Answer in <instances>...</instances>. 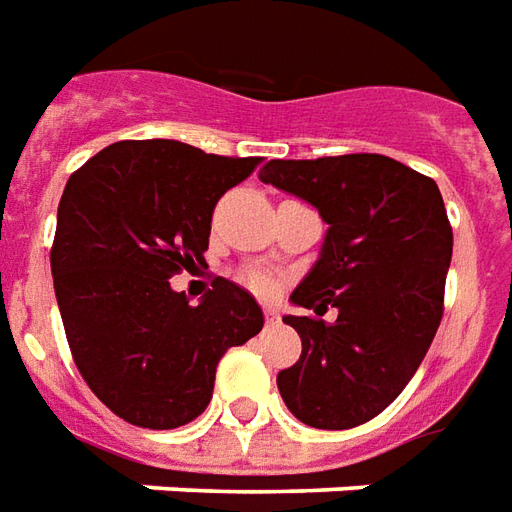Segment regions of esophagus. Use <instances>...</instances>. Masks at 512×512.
Listing matches in <instances>:
<instances>
[{
  "mask_svg": "<svg viewBox=\"0 0 512 512\" xmlns=\"http://www.w3.org/2000/svg\"><path fill=\"white\" fill-rule=\"evenodd\" d=\"M264 320H267V325H278L281 322V314H278V308H264Z\"/></svg>",
  "mask_w": 512,
  "mask_h": 512,
  "instance_id": "34e87169",
  "label": "esophagus"
}]
</instances>
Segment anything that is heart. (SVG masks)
<instances>
[{"label":"heart","mask_w":512,"mask_h":512,"mask_svg":"<svg viewBox=\"0 0 512 512\" xmlns=\"http://www.w3.org/2000/svg\"><path fill=\"white\" fill-rule=\"evenodd\" d=\"M250 286H253L256 292H270V289H273V281H270L267 275L253 273V275H250Z\"/></svg>","instance_id":"1"}]
</instances>
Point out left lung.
Here are the masks:
<instances>
[{
	"instance_id": "left-lung-1",
	"label": "left lung",
	"mask_w": 512,
	"mask_h": 512,
	"mask_svg": "<svg viewBox=\"0 0 512 512\" xmlns=\"http://www.w3.org/2000/svg\"><path fill=\"white\" fill-rule=\"evenodd\" d=\"M259 179L328 223L289 297L314 314L284 317L303 353L278 372V391L308 427H358L400 397L438 331L452 262L444 198L436 181L380 154L270 159ZM328 307L336 323L321 320Z\"/></svg>"
}]
</instances>
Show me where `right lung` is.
Returning <instances> with one entry per match:
<instances>
[{
  "label": "right lung",
  "instance_id": "right-lung-1",
  "mask_svg": "<svg viewBox=\"0 0 512 512\" xmlns=\"http://www.w3.org/2000/svg\"><path fill=\"white\" fill-rule=\"evenodd\" d=\"M256 162L179 140H123L65 184L54 295L82 378L129 424L173 430L201 416L217 361L262 331V306L226 278L198 306L170 286L204 262L217 198Z\"/></svg>",
  "mask_w": 512,
  "mask_h": 512
}]
</instances>
